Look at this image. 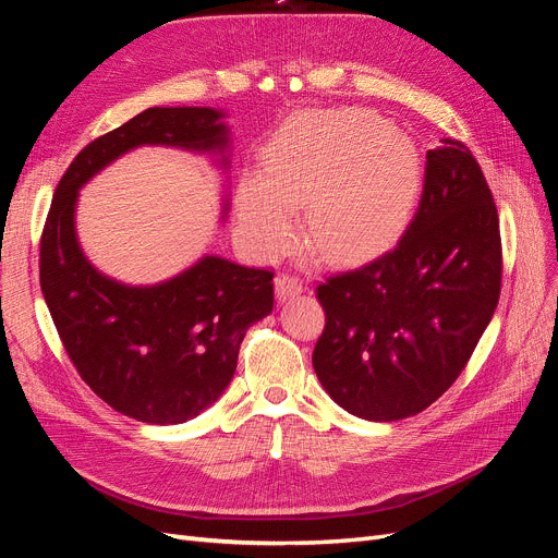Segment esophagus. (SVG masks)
Here are the masks:
<instances>
[{"instance_id":"1","label":"esophagus","mask_w":558,"mask_h":558,"mask_svg":"<svg viewBox=\"0 0 558 558\" xmlns=\"http://www.w3.org/2000/svg\"><path fill=\"white\" fill-rule=\"evenodd\" d=\"M275 289H277V298H279V300L295 298L298 293H302V279H300V277H295V275L283 272V275H279V277H277Z\"/></svg>"}]
</instances>
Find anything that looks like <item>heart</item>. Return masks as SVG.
<instances>
[{
  "label": "heart",
  "mask_w": 558,
  "mask_h": 558,
  "mask_svg": "<svg viewBox=\"0 0 558 558\" xmlns=\"http://www.w3.org/2000/svg\"><path fill=\"white\" fill-rule=\"evenodd\" d=\"M418 172L414 142L373 113L302 116L267 146L263 177L240 183V232L253 251L277 253L307 202L310 240L328 256H359L408 221Z\"/></svg>",
  "instance_id": "1"
}]
</instances>
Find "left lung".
Wrapping results in <instances>:
<instances>
[{
  "mask_svg": "<svg viewBox=\"0 0 558 558\" xmlns=\"http://www.w3.org/2000/svg\"><path fill=\"white\" fill-rule=\"evenodd\" d=\"M500 279L492 189L470 148L442 140L426 154L424 191L398 244L316 286L326 312L312 356L318 381L367 421L424 412L463 373Z\"/></svg>",
  "mask_w": 558,
  "mask_h": 558,
  "instance_id": "8db88e82",
  "label": "left lung"
}]
</instances>
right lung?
Masks as SVG:
<instances>
[{"label": "right lung", "mask_w": 558, "mask_h": 558, "mask_svg": "<svg viewBox=\"0 0 558 558\" xmlns=\"http://www.w3.org/2000/svg\"><path fill=\"white\" fill-rule=\"evenodd\" d=\"M221 116L154 107L97 137L66 167L44 223L39 281L66 356L99 398L144 424H183L226 391L246 330L275 307V272L207 256L158 286L118 283L76 242L78 189L144 144L223 150Z\"/></svg>", "instance_id": "add662e5"}]
</instances>
